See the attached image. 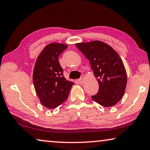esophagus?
Returning <instances> with one entry per match:
<instances>
[{
    "instance_id": "34e87169",
    "label": "esophagus",
    "mask_w": 150,
    "mask_h": 150,
    "mask_svg": "<svg viewBox=\"0 0 150 150\" xmlns=\"http://www.w3.org/2000/svg\"><path fill=\"white\" fill-rule=\"evenodd\" d=\"M84 80H85V76H82L81 78H80L79 80H78V82H79V83L82 84L84 82Z\"/></svg>"
}]
</instances>
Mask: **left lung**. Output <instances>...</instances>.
<instances>
[{"label": "left lung", "instance_id": "1", "mask_svg": "<svg viewBox=\"0 0 150 150\" xmlns=\"http://www.w3.org/2000/svg\"><path fill=\"white\" fill-rule=\"evenodd\" d=\"M76 46L90 62L99 83V92L91 96L104 107H112L122 99L127 83L123 62L109 45L99 40L76 43Z\"/></svg>", "mask_w": 150, "mask_h": 150}]
</instances>
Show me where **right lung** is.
Instances as JSON below:
<instances>
[{
	"label": "right lung",
	"instance_id": "right-lung-1",
	"mask_svg": "<svg viewBox=\"0 0 150 150\" xmlns=\"http://www.w3.org/2000/svg\"><path fill=\"white\" fill-rule=\"evenodd\" d=\"M67 48L65 44L50 43L42 49L34 65V88L40 103L49 109L64 103L74 84L65 79L58 61L60 54Z\"/></svg>",
	"mask_w": 150,
	"mask_h": 150
}]
</instances>
